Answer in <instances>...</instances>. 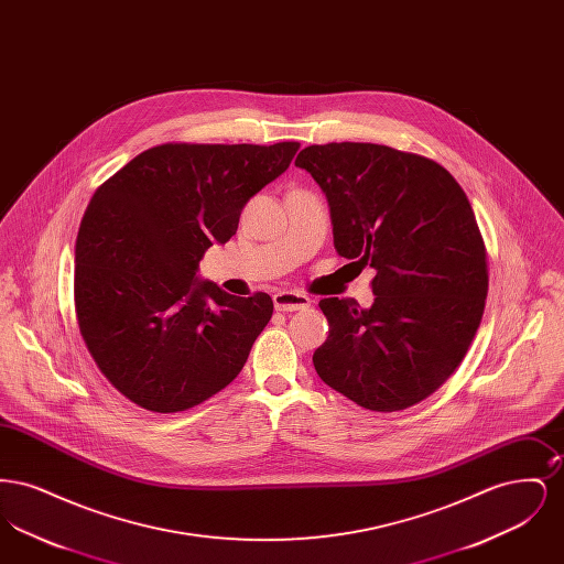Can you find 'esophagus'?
<instances>
[{
  "label": "esophagus",
  "instance_id": "34e87169",
  "mask_svg": "<svg viewBox=\"0 0 564 564\" xmlns=\"http://www.w3.org/2000/svg\"><path fill=\"white\" fill-rule=\"evenodd\" d=\"M272 302H274V308L283 311V313H294V311H302V308L311 306V297L297 294V292H276L272 295Z\"/></svg>",
  "mask_w": 564,
  "mask_h": 564
}]
</instances>
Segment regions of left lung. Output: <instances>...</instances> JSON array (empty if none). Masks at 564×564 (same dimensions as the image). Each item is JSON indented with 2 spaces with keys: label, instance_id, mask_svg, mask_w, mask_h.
I'll list each match as a JSON object with an SVG mask.
<instances>
[{
  "label": "left lung",
  "instance_id": "8db88e82",
  "mask_svg": "<svg viewBox=\"0 0 564 564\" xmlns=\"http://www.w3.org/2000/svg\"><path fill=\"white\" fill-rule=\"evenodd\" d=\"M295 166L327 198L336 251L376 270L370 308L319 302L329 336L313 355L317 375L376 412L430 398L463 361L488 292L465 192L437 162L376 143L308 145Z\"/></svg>",
  "mask_w": 564,
  "mask_h": 564
}]
</instances>
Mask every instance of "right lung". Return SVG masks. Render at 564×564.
Wrapping results in <instances>:
<instances>
[{"label": "right lung", "instance_id": "obj_1", "mask_svg": "<svg viewBox=\"0 0 564 564\" xmlns=\"http://www.w3.org/2000/svg\"><path fill=\"white\" fill-rule=\"evenodd\" d=\"M300 143H164L97 189L76 241L80 334L109 382L152 412L209 400L241 372L272 317L269 294H226L198 276L247 200Z\"/></svg>", "mask_w": 564, "mask_h": 564}]
</instances>
